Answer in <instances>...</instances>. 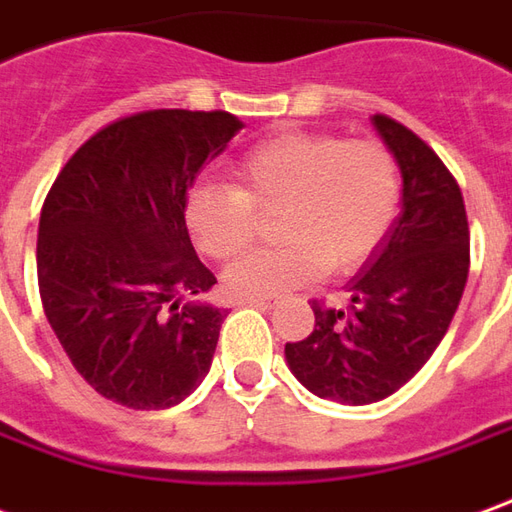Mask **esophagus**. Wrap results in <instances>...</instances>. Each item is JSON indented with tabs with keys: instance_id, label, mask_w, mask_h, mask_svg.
I'll use <instances>...</instances> for the list:
<instances>
[{
	"instance_id": "obj_1",
	"label": "esophagus",
	"mask_w": 512,
	"mask_h": 512,
	"mask_svg": "<svg viewBox=\"0 0 512 512\" xmlns=\"http://www.w3.org/2000/svg\"><path fill=\"white\" fill-rule=\"evenodd\" d=\"M244 305L263 307V310H268V307H274V302H271V299H266V296H260V299H246Z\"/></svg>"
}]
</instances>
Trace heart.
Here are the masks:
<instances>
[{"label":"heart","mask_w":512,"mask_h":512,"mask_svg":"<svg viewBox=\"0 0 512 512\" xmlns=\"http://www.w3.org/2000/svg\"><path fill=\"white\" fill-rule=\"evenodd\" d=\"M235 188L199 185L185 199V227L210 260H232L255 241L257 216H277L285 241L235 260L224 291L260 299L305 288L324 268L355 271L388 238L402 177L380 141L285 132L249 149L232 171Z\"/></svg>","instance_id":"1"}]
</instances>
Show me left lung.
Here are the masks:
<instances>
[{
	"label": "left lung",
	"mask_w": 512,
	"mask_h": 512,
	"mask_svg": "<svg viewBox=\"0 0 512 512\" xmlns=\"http://www.w3.org/2000/svg\"><path fill=\"white\" fill-rule=\"evenodd\" d=\"M374 127L402 169V213L349 285V307L313 299V332L285 343L293 377L343 405L380 402L430 360L471 263L466 205L452 171L391 116L377 113Z\"/></svg>",
	"instance_id": "obj_1"
}]
</instances>
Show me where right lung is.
<instances>
[{
	"label": "right lung",
	"instance_id": "right-lung-1",
	"mask_svg": "<svg viewBox=\"0 0 512 512\" xmlns=\"http://www.w3.org/2000/svg\"><path fill=\"white\" fill-rule=\"evenodd\" d=\"M244 124L227 110H141L69 157L38 224V291L82 380L116 405L163 410L205 380L224 310L185 227L205 160Z\"/></svg>",
	"mask_w": 512,
	"mask_h": 512
}]
</instances>
